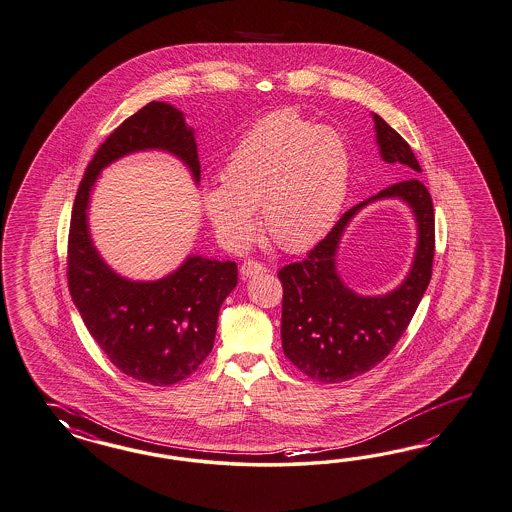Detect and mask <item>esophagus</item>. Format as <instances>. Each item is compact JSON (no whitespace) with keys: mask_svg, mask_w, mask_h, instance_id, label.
I'll return each mask as SVG.
<instances>
[{"mask_svg":"<svg viewBox=\"0 0 512 512\" xmlns=\"http://www.w3.org/2000/svg\"><path fill=\"white\" fill-rule=\"evenodd\" d=\"M263 272H266V266L257 263L255 259H246L240 266V274L244 277L257 276V274H263Z\"/></svg>","mask_w":512,"mask_h":512,"instance_id":"esophagus-1","label":"esophagus"}]
</instances>
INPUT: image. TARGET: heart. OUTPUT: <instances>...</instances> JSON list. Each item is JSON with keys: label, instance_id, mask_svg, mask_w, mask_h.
I'll return each instance as SVG.
<instances>
[{"label": "heart", "instance_id": "b5f03b06", "mask_svg": "<svg viewBox=\"0 0 512 512\" xmlns=\"http://www.w3.org/2000/svg\"><path fill=\"white\" fill-rule=\"evenodd\" d=\"M352 173L346 139L291 110L251 126L205 192L208 220L231 248L255 236L253 210L277 248L304 251L328 235L345 207Z\"/></svg>", "mask_w": 512, "mask_h": 512}]
</instances>
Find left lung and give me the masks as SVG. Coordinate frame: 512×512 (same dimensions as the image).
<instances>
[{
	"mask_svg": "<svg viewBox=\"0 0 512 512\" xmlns=\"http://www.w3.org/2000/svg\"><path fill=\"white\" fill-rule=\"evenodd\" d=\"M376 141L387 164H402L406 175L421 173L410 145L374 113ZM401 196L415 210L420 240L411 274L386 297L363 299L346 290L334 272V251L347 220L369 200ZM434 207L427 186L415 177L395 182L371 199L346 210L332 231L305 259L283 266L281 343L296 369L335 384L371 371L395 348L429 287L434 261Z\"/></svg>",
	"mask_w": 512,
	"mask_h": 512,
	"instance_id": "8db88e82",
	"label": "left lung"
}]
</instances>
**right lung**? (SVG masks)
<instances>
[{"mask_svg": "<svg viewBox=\"0 0 512 512\" xmlns=\"http://www.w3.org/2000/svg\"><path fill=\"white\" fill-rule=\"evenodd\" d=\"M143 149L177 154L201 177L192 130L166 102H151L117 126L98 147L78 186L67 244V279L83 322L108 360L126 376L171 386L207 360L223 300L238 281L235 261L188 257L171 276L132 283L113 274L91 244L87 201L102 167Z\"/></svg>", "mask_w": 512, "mask_h": 512, "instance_id": "obj_1", "label": "right lung"}]
</instances>
